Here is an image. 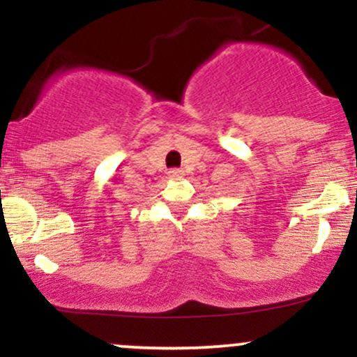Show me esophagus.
I'll return each mask as SVG.
<instances>
[{
  "label": "esophagus",
  "instance_id": "obj_1",
  "mask_svg": "<svg viewBox=\"0 0 357 357\" xmlns=\"http://www.w3.org/2000/svg\"><path fill=\"white\" fill-rule=\"evenodd\" d=\"M167 174H169L171 179H181V178H184V171L183 169H171Z\"/></svg>",
  "mask_w": 357,
  "mask_h": 357
}]
</instances>
